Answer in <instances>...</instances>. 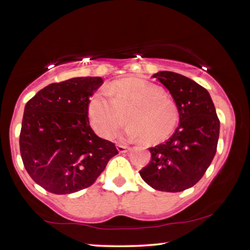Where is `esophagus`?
Segmentation results:
<instances>
[{"label":"esophagus","instance_id":"1","mask_svg":"<svg viewBox=\"0 0 250 250\" xmlns=\"http://www.w3.org/2000/svg\"><path fill=\"white\" fill-rule=\"evenodd\" d=\"M117 149H118V151L120 152V153H125V152L128 151L129 146H125V145H117Z\"/></svg>","mask_w":250,"mask_h":250}]
</instances>
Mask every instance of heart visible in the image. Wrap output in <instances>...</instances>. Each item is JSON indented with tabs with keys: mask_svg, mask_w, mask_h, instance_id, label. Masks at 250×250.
Wrapping results in <instances>:
<instances>
[{
	"mask_svg": "<svg viewBox=\"0 0 250 250\" xmlns=\"http://www.w3.org/2000/svg\"><path fill=\"white\" fill-rule=\"evenodd\" d=\"M126 118L130 124L125 135L129 140L145 139L146 143L162 142L170 137L179 121L174 101L156 84L140 78H126L110 83L88 104V117L97 134L115 137Z\"/></svg>",
	"mask_w": 250,
	"mask_h": 250,
	"instance_id": "1",
	"label": "heart"
}]
</instances>
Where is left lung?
I'll list each match as a JSON object with an SVG mask.
<instances>
[{"label": "left lung", "mask_w": 250, "mask_h": 250, "mask_svg": "<svg viewBox=\"0 0 250 250\" xmlns=\"http://www.w3.org/2000/svg\"><path fill=\"white\" fill-rule=\"evenodd\" d=\"M154 77L174 99L180 125L167 142L150 147L151 159L139 172L162 192H182L200 181L217 150L219 119L204 87L183 75L160 71Z\"/></svg>", "instance_id": "1"}]
</instances>
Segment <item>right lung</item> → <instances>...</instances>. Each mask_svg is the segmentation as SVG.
<instances>
[{"label": "right lung", "instance_id": "right-lung-1", "mask_svg": "<svg viewBox=\"0 0 250 250\" xmlns=\"http://www.w3.org/2000/svg\"><path fill=\"white\" fill-rule=\"evenodd\" d=\"M101 77L54 83L25 105L20 151L29 176L46 191L70 194L89 188L118 154L115 143L89 125L88 104Z\"/></svg>", "mask_w": 250, "mask_h": 250}]
</instances>
